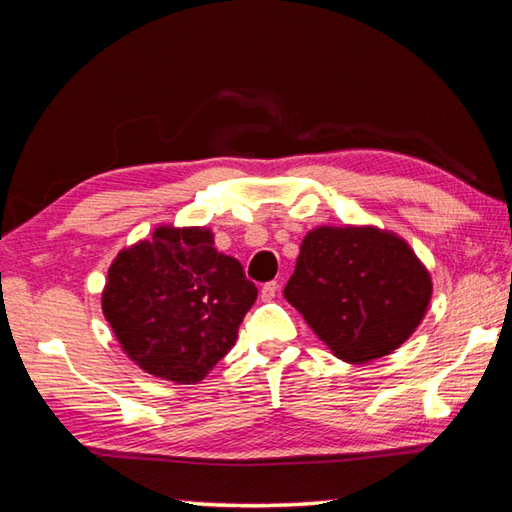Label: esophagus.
Returning <instances> with one entry per match:
<instances>
[{
  "instance_id": "34e87169",
  "label": "esophagus",
  "mask_w": 512,
  "mask_h": 512,
  "mask_svg": "<svg viewBox=\"0 0 512 512\" xmlns=\"http://www.w3.org/2000/svg\"><path fill=\"white\" fill-rule=\"evenodd\" d=\"M277 288H280V286H277V282H268V284L262 286V291H259V297H262L264 302H271L273 297L277 295Z\"/></svg>"
}]
</instances>
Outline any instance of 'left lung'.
<instances>
[{"label": "left lung", "instance_id": "8db88e82", "mask_svg": "<svg viewBox=\"0 0 512 512\" xmlns=\"http://www.w3.org/2000/svg\"><path fill=\"white\" fill-rule=\"evenodd\" d=\"M284 297L349 365L389 356L423 322L432 277L412 246L376 226H318L302 239Z\"/></svg>", "mask_w": 512, "mask_h": 512}]
</instances>
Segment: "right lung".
<instances>
[{
  "mask_svg": "<svg viewBox=\"0 0 512 512\" xmlns=\"http://www.w3.org/2000/svg\"><path fill=\"white\" fill-rule=\"evenodd\" d=\"M255 300L257 286L219 253L210 228L163 224L114 257L102 313L134 365L192 385L235 347Z\"/></svg>",
  "mask_w": 512,
  "mask_h": 512,
  "instance_id": "right-lung-1",
  "label": "right lung"
}]
</instances>
